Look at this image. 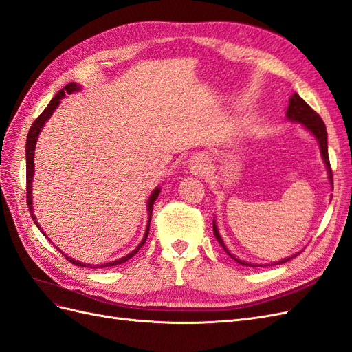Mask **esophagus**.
I'll return each mask as SVG.
<instances>
[{
	"mask_svg": "<svg viewBox=\"0 0 352 352\" xmlns=\"http://www.w3.org/2000/svg\"><path fill=\"white\" fill-rule=\"evenodd\" d=\"M188 168H189V172L192 173V175H195V176L204 175L206 170H207V162H206V158L201 157V155H194L192 158L189 160Z\"/></svg>",
	"mask_w": 352,
	"mask_h": 352,
	"instance_id": "esophagus-1",
	"label": "esophagus"
}]
</instances>
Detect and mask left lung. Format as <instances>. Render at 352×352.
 Instances as JSON below:
<instances>
[{"mask_svg": "<svg viewBox=\"0 0 352 352\" xmlns=\"http://www.w3.org/2000/svg\"><path fill=\"white\" fill-rule=\"evenodd\" d=\"M286 120L287 122H294V123H300L304 129L310 133L314 140L318 144V148H320V154H322V160L324 163V167L327 170V180L330 186L333 189V179H332V170H330V163H329V154H327V132H326V126L323 123V120L320 119V116H318L310 105H308L300 95L296 92H294L289 98V105H287V110H286ZM212 232H214V236L217 239V242L221 245V248L226 251V254L232 260H235L236 263L242 264V265H250V267H265V265H276V264H283L286 261L292 260L294 257H296L298 254L301 251H298L296 254L291 255V257H286L282 258L279 261H274L272 264H257V263H251V261H245L238 258L235 254H232L229 251V248L226 247L225 241L220 236L219 233V228H217V223L216 219H212Z\"/></svg>", "mask_w": 352, "mask_h": 352, "instance_id": "left-lung-1", "label": "left lung"}]
</instances>
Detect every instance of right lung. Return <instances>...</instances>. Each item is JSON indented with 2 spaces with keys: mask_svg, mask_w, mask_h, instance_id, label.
I'll use <instances>...</instances> for the list:
<instances>
[{
  "mask_svg": "<svg viewBox=\"0 0 352 352\" xmlns=\"http://www.w3.org/2000/svg\"><path fill=\"white\" fill-rule=\"evenodd\" d=\"M82 89V85H79V83H76V82H70V83H67L65 88L63 89H60L56 95H54V98H52L51 101H50V104L47 105V109L42 111V114L38 117V119L34 122V124L30 126V129H29V133H28V140H26V184H28V206H29V211H30V216H32V220H34V223L35 225L38 226V229L42 232V229H41V226H39V223H38V220H36V216L34 214V197H32V182H34V176H35V148H36V142H38V138H39V133H41V131L44 129V126H45V123L48 122V119L50 117L52 116V113H54L56 110H57V107L60 105V102H61V100L63 98H66V95H70V94H74V92H79ZM160 190H162V188L160 186H155V189L153 190L151 192V195H150V198H148V201H146V212H148V223H146V228H145V233H144V238H142V241L138 243V247L133 250V251H131L129 254L127 255H124V257H122V258H119V260H114V261H109V263H102V264H98V265H91V264H87V263H82V261H79V260H74V258H72V257H69V255H66L65 252L63 251H60L63 255H65V257L70 261V263H73L74 265H82V267H91V269H102V267H111V265H117V264H122V263H126L127 260H131L133 255L141 250V247L142 245L145 243V241H146V238H148V232H150V223H151V214H153V206H154V202H155V199L158 198V195H160ZM44 233V232H42ZM44 236H47L45 233H44ZM48 241H51V239H48ZM57 248V247H56ZM57 250H60V248H57Z\"/></svg>",
  "mask_w": 352,
  "mask_h": 352,
  "instance_id": "obj_1",
  "label": "right lung"
}]
</instances>
